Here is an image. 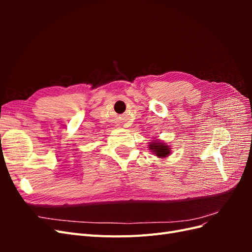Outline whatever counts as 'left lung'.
Wrapping results in <instances>:
<instances>
[{
  "label": "left lung",
  "instance_id": "left-lung-1",
  "mask_svg": "<svg viewBox=\"0 0 252 252\" xmlns=\"http://www.w3.org/2000/svg\"><path fill=\"white\" fill-rule=\"evenodd\" d=\"M149 149L151 150V152L158 157V158H167L170 155V148L168 145H166L163 142H159L158 140H155L149 145Z\"/></svg>",
  "mask_w": 252,
  "mask_h": 252
}]
</instances>
